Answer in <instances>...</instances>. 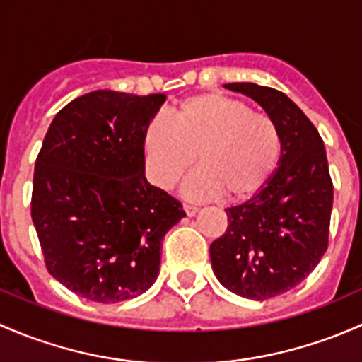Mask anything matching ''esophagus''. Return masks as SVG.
I'll list each match as a JSON object with an SVG mask.
<instances>
[{"instance_id": "esophagus-1", "label": "esophagus", "mask_w": 362, "mask_h": 362, "mask_svg": "<svg viewBox=\"0 0 362 362\" xmlns=\"http://www.w3.org/2000/svg\"><path fill=\"white\" fill-rule=\"evenodd\" d=\"M182 211L186 212V216H189V218H192V216H195L197 212H199V209H197L195 206H188V204H185V206H182Z\"/></svg>"}]
</instances>
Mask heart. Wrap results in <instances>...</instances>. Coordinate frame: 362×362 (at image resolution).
Returning a JSON list of instances; mask_svg holds the SVG:
<instances>
[{
    "instance_id": "obj_1",
    "label": "heart",
    "mask_w": 362,
    "mask_h": 362,
    "mask_svg": "<svg viewBox=\"0 0 362 362\" xmlns=\"http://www.w3.org/2000/svg\"><path fill=\"white\" fill-rule=\"evenodd\" d=\"M143 144L148 174L162 189L180 182L197 153L200 165L185 185L192 200L221 193L228 200L247 199L268 181L281 158L274 118L216 92L181 100L170 110V120H150Z\"/></svg>"
}]
</instances>
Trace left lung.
Masks as SVG:
<instances>
[{"label":"left lung","mask_w":362,"mask_h":362,"mask_svg":"<svg viewBox=\"0 0 362 362\" xmlns=\"http://www.w3.org/2000/svg\"><path fill=\"white\" fill-rule=\"evenodd\" d=\"M225 87L274 118L281 158L255 197L225 209L228 228L209 247L212 270L228 291L268 300L307 279L326 252L333 182L317 129L288 95L256 83Z\"/></svg>","instance_id":"obj_1"}]
</instances>
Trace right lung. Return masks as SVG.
Masks as SVG:
<instances>
[{
	"label": "right lung",
	"instance_id": "obj_1",
	"mask_svg": "<svg viewBox=\"0 0 362 362\" xmlns=\"http://www.w3.org/2000/svg\"><path fill=\"white\" fill-rule=\"evenodd\" d=\"M163 94L94 90L52 120L33 177L31 216L52 277L98 303L153 286L180 200L144 176V129Z\"/></svg>",
	"mask_w": 362,
	"mask_h": 362
}]
</instances>
